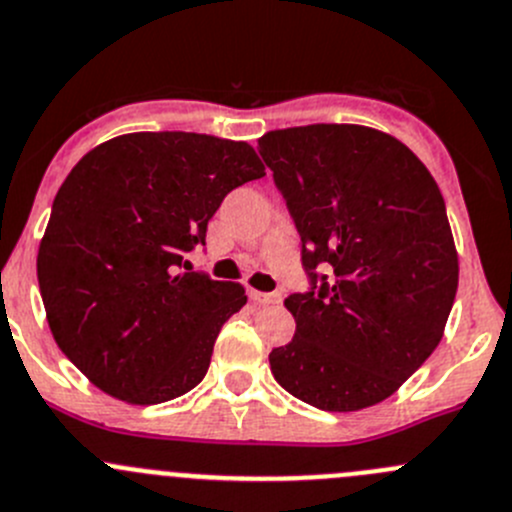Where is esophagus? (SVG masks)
<instances>
[{
	"label": "esophagus",
	"mask_w": 512,
	"mask_h": 512,
	"mask_svg": "<svg viewBox=\"0 0 512 512\" xmlns=\"http://www.w3.org/2000/svg\"><path fill=\"white\" fill-rule=\"evenodd\" d=\"M250 297L257 302V305H277V302H282L280 292H257V290H250Z\"/></svg>",
	"instance_id": "esophagus-1"
}]
</instances>
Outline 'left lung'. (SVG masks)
<instances>
[{
	"label": "left lung",
	"mask_w": 512,
	"mask_h": 512,
	"mask_svg": "<svg viewBox=\"0 0 512 512\" xmlns=\"http://www.w3.org/2000/svg\"><path fill=\"white\" fill-rule=\"evenodd\" d=\"M257 145L307 277L285 300L297 327L270 352L272 375L312 408H370L443 337L458 290L443 195L403 142L360 124L290 127Z\"/></svg>",
	"instance_id": "1"
}]
</instances>
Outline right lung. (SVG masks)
Returning a JSON list of instances; mask_svg holds the SVG:
<instances>
[{
    "label": "right lung",
    "mask_w": 512,
    "mask_h": 512,
    "mask_svg": "<svg viewBox=\"0 0 512 512\" xmlns=\"http://www.w3.org/2000/svg\"><path fill=\"white\" fill-rule=\"evenodd\" d=\"M265 177L247 142L137 132L94 147L54 197L37 277L59 350L132 405L200 385L240 282L192 270L207 222L235 187Z\"/></svg>",
    "instance_id": "right-lung-1"
}]
</instances>
